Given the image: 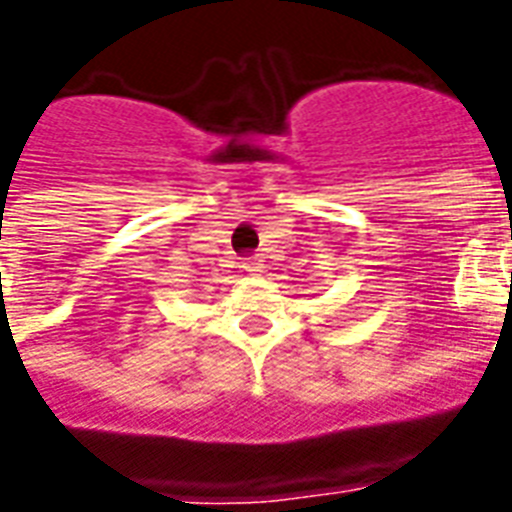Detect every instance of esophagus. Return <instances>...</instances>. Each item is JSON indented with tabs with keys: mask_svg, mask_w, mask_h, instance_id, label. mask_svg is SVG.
Returning <instances> with one entry per match:
<instances>
[{
	"mask_svg": "<svg viewBox=\"0 0 512 512\" xmlns=\"http://www.w3.org/2000/svg\"><path fill=\"white\" fill-rule=\"evenodd\" d=\"M244 268L249 273H263V260L260 257H244Z\"/></svg>",
	"mask_w": 512,
	"mask_h": 512,
	"instance_id": "obj_1",
	"label": "esophagus"
}]
</instances>
